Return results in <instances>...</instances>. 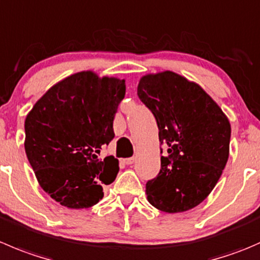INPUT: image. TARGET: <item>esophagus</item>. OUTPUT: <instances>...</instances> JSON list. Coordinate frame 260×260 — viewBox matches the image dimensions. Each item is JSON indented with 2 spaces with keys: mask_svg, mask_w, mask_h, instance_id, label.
Here are the masks:
<instances>
[{
  "mask_svg": "<svg viewBox=\"0 0 260 260\" xmlns=\"http://www.w3.org/2000/svg\"><path fill=\"white\" fill-rule=\"evenodd\" d=\"M136 161L135 157H128V158H123V162L127 164V165H132L133 162Z\"/></svg>",
  "mask_w": 260,
  "mask_h": 260,
  "instance_id": "1",
  "label": "esophagus"
}]
</instances>
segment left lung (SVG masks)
<instances>
[{"label": "left lung", "instance_id": "1", "mask_svg": "<svg viewBox=\"0 0 260 260\" xmlns=\"http://www.w3.org/2000/svg\"><path fill=\"white\" fill-rule=\"evenodd\" d=\"M137 95L152 112L168 152L161 156L160 173L146 184L148 202L168 213L191 210L207 198L225 169L230 122L200 85L175 72L146 75Z\"/></svg>", "mask_w": 260, "mask_h": 260}]
</instances>
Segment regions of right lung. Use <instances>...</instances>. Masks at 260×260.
Returning a JSON list of instances; mask_svg holds the SVG:
<instances>
[{"instance_id": "1", "label": "right lung", "mask_w": 260, "mask_h": 260, "mask_svg": "<svg viewBox=\"0 0 260 260\" xmlns=\"http://www.w3.org/2000/svg\"><path fill=\"white\" fill-rule=\"evenodd\" d=\"M124 80L79 72L50 87L25 119V152L40 186L69 208H89L104 196L119 166L99 158L114 138L113 120Z\"/></svg>"}]
</instances>
